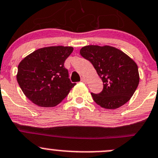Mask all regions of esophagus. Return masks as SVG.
I'll return each instance as SVG.
<instances>
[{"instance_id": "34e87169", "label": "esophagus", "mask_w": 158, "mask_h": 158, "mask_svg": "<svg viewBox=\"0 0 158 158\" xmlns=\"http://www.w3.org/2000/svg\"><path fill=\"white\" fill-rule=\"evenodd\" d=\"M81 81L84 82V83H86V78H85V77H82L81 79Z\"/></svg>"}]
</instances>
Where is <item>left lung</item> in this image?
I'll list each match as a JSON object with an SVG mask.
<instances>
[{"instance_id": "1", "label": "left lung", "mask_w": 158, "mask_h": 158, "mask_svg": "<svg viewBox=\"0 0 158 158\" xmlns=\"http://www.w3.org/2000/svg\"><path fill=\"white\" fill-rule=\"evenodd\" d=\"M81 55L95 68L103 82L98 94L91 93L93 100L101 107L115 109L128 102L139 81L136 63L123 51L109 46H86Z\"/></svg>"}]
</instances>
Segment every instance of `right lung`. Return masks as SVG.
<instances>
[{"label": "right lung", "instance_id": "right-lung-1", "mask_svg": "<svg viewBox=\"0 0 158 158\" xmlns=\"http://www.w3.org/2000/svg\"><path fill=\"white\" fill-rule=\"evenodd\" d=\"M71 46L39 49L24 58L18 67L17 81L25 95L41 107L60 103L76 84L71 83L64 62Z\"/></svg>", "mask_w": 158, "mask_h": 158}]
</instances>
